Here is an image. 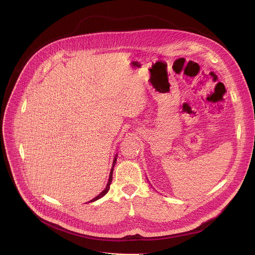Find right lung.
<instances>
[{
	"label": "right lung",
	"mask_w": 255,
	"mask_h": 255,
	"mask_svg": "<svg viewBox=\"0 0 255 255\" xmlns=\"http://www.w3.org/2000/svg\"><path fill=\"white\" fill-rule=\"evenodd\" d=\"M117 156H118V155H116V157H115V159H114V161H113V166H112V169H111V172H110L109 181H108V183H107L105 189H104L99 195H97L95 198H93L92 200H90V201H88V202H93V201H96L97 199H100L101 197H103V196L109 191L110 185H111V182H112V180H113V171H114V166H115L116 161H117Z\"/></svg>",
	"instance_id": "obj_1"
}]
</instances>
